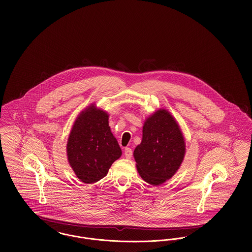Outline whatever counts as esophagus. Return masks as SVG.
<instances>
[{
  "label": "esophagus",
  "mask_w": 252,
  "mask_h": 252,
  "mask_svg": "<svg viewBox=\"0 0 252 252\" xmlns=\"http://www.w3.org/2000/svg\"><path fill=\"white\" fill-rule=\"evenodd\" d=\"M124 155H125V157L127 158V159H131L132 158V156H133V151H132V149L131 148H125V150H124Z\"/></svg>",
  "instance_id": "obj_1"
}]
</instances>
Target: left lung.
Segmentation results:
<instances>
[{
  "label": "left lung",
  "mask_w": 252,
  "mask_h": 252,
  "mask_svg": "<svg viewBox=\"0 0 252 252\" xmlns=\"http://www.w3.org/2000/svg\"><path fill=\"white\" fill-rule=\"evenodd\" d=\"M186 145L180 125L171 112L158 108L143 126V140L134 150L137 170L149 184L172 179L184 159Z\"/></svg>",
  "instance_id": "8db88e82"
}]
</instances>
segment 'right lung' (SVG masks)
I'll return each instance as SVG.
<instances>
[{
    "label": "right lung",
    "mask_w": 252,
    "mask_h": 252,
    "mask_svg": "<svg viewBox=\"0 0 252 252\" xmlns=\"http://www.w3.org/2000/svg\"><path fill=\"white\" fill-rule=\"evenodd\" d=\"M122 154L108 125V113L93 103L75 118L67 142V157L75 176L95 183L108 174Z\"/></svg>",
    "instance_id": "add662e5"
}]
</instances>
